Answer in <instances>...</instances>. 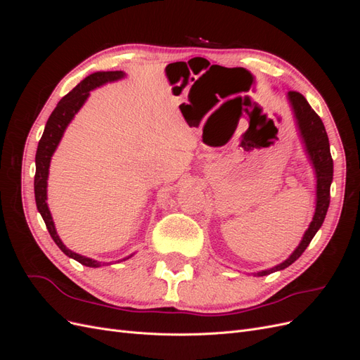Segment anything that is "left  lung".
Returning <instances> with one entry per match:
<instances>
[{
    "mask_svg": "<svg viewBox=\"0 0 360 360\" xmlns=\"http://www.w3.org/2000/svg\"><path fill=\"white\" fill-rule=\"evenodd\" d=\"M288 102L291 105V110L296 118V124L299 129V134L302 138V143L304 146V151L312 163L315 169V177H317V198H315V213L312 216V221L304 231L303 238L300 240L299 246L294 249V252L281 264L257 271V276H266L274 274L278 270H284L285 267L291 266L308 248L314 236L317 234L320 226L324 222L326 213L329 209L330 202V184L333 180V160L330 156V147H329V138L326 134L324 124L321 118L317 115L308 101L297 93V91H288Z\"/></svg>",
    "mask_w": 360,
    "mask_h": 360,
    "instance_id": "1",
    "label": "left lung"
}]
</instances>
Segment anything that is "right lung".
<instances>
[{
  "label": "right lung",
  "instance_id": "1",
  "mask_svg": "<svg viewBox=\"0 0 360 360\" xmlns=\"http://www.w3.org/2000/svg\"><path fill=\"white\" fill-rule=\"evenodd\" d=\"M126 73L122 70H115V72H96L91 73L90 76H86L84 81H81L75 89L63 97V99L58 102L56 110L52 111L49 115L45 130H43V135L39 141L37 151H36V176H34V197H36V205L37 210L41 214L43 221L46 224L48 231L52 237V240L57 243V246L63 250L68 257L73 258L78 261V263L86 266V267H101L108 263H101V261H96L93 258L84 257L73 252V250L68 249L66 245L61 242V238L57 234L56 225H53L52 216L48 207V195H46V188H48V176H49V165H51V158L53 155V151L57 150L60 141L63 138L64 130L69 126V123L73 120L75 114L78 112L85 101L89 99L90 91L97 89L106 82H112L124 78ZM134 255V254H132ZM132 255H129L120 261L129 259ZM111 264V263H110Z\"/></svg>",
  "mask_w": 360,
  "mask_h": 360
}]
</instances>
